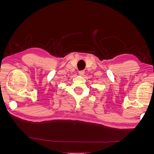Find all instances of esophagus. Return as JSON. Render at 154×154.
<instances>
[{
	"mask_svg": "<svg viewBox=\"0 0 154 154\" xmlns=\"http://www.w3.org/2000/svg\"><path fill=\"white\" fill-rule=\"evenodd\" d=\"M84 74H85V71H79V74H80V76H83V75H84Z\"/></svg>",
	"mask_w": 154,
	"mask_h": 154,
	"instance_id": "esophagus-1",
	"label": "esophagus"
}]
</instances>
